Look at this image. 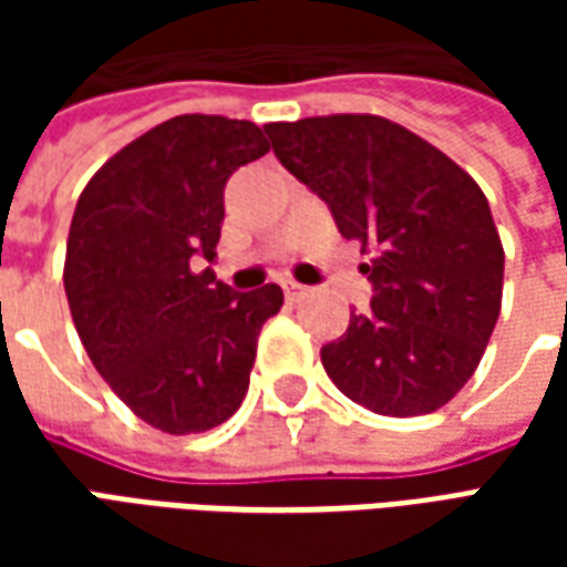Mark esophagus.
Segmentation results:
<instances>
[{"mask_svg": "<svg viewBox=\"0 0 567 567\" xmlns=\"http://www.w3.org/2000/svg\"><path fill=\"white\" fill-rule=\"evenodd\" d=\"M282 291H285V297H288V300H297V297H303V291H307V288H303L300 282H295V279H285Z\"/></svg>", "mask_w": 567, "mask_h": 567, "instance_id": "obj_1", "label": "esophagus"}]
</instances>
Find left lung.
<instances>
[{"instance_id":"8db88e82","label":"left lung","mask_w":567,"mask_h":567,"mask_svg":"<svg viewBox=\"0 0 567 567\" xmlns=\"http://www.w3.org/2000/svg\"><path fill=\"white\" fill-rule=\"evenodd\" d=\"M272 154L373 251L368 312L321 346L333 385L382 416L434 413L462 392L501 312L504 248L462 166L377 115L267 124Z\"/></svg>"}]
</instances>
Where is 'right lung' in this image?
Instances as JSON below:
<instances>
[{
	"label": "right lung",
	"instance_id": "right-lung-1",
	"mask_svg": "<svg viewBox=\"0 0 567 567\" xmlns=\"http://www.w3.org/2000/svg\"><path fill=\"white\" fill-rule=\"evenodd\" d=\"M270 151L251 121L178 115L121 148L81 190L66 243L69 309L112 392L166 434L234 416L282 288L234 291L212 267L227 178Z\"/></svg>",
	"mask_w": 567,
	"mask_h": 567
}]
</instances>
